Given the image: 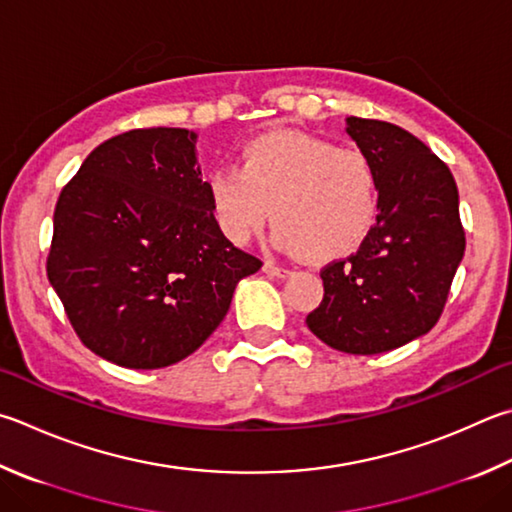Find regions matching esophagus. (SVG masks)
Listing matches in <instances>:
<instances>
[{
    "label": "esophagus",
    "instance_id": "obj_1",
    "mask_svg": "<svg viewBox=\"0 0 512 512\" xmlns=\"http://www.w3.org/2000/svg\"><path fill=\"white\" fill-rule=\"evenodd\" d=\"M264 273L271 275V277H288L293 271H291V268L280 266V264H275V262H266L264 264Z\"/></svg>",
    "mask_w": 512,
    "mask_h": 512
}]
</instances>
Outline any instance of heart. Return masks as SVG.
I'll list each match as a JSON object with an SVG mask.
<instances>
[{
    "instance_id": "1",
    "label": "heart",
    "mask_w": 512,
    "mask_h": 512,
    "mask_svg": "<svg viewBox=\"0 0 512 512\" xmlns=\"http://www.w3.org/2000/svg\"><path fill=\"white\" fill-rule=\"evenodd\" d=\"M208 199L217 228L232 244H246L273 208L277 246L331 259L356 250L374 228L380 179L358 150L271 132L244 145L237 167L208 174Z\"/></svg>"
}]
</instances>
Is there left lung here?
<instances>
[{
    "mask_svg": "<svg viewBox=\"0 0 512 512\" xmlns=\"http://www.w3.org/2000/svg\"><path fill=\"white\" fill-rule=\"evenodd\" d=\"M380 179L376 226L351 257L320 273L324 297L306 327L324 345L374 356L430 331L466 250L454 176L430 147L383 120L347 118Z\"/></svg>",
    "mask_w": 512,
    "mask_h": 512,
    "instance_id": "left-lung-1",
    "label": "left lung"
}]
</instances>
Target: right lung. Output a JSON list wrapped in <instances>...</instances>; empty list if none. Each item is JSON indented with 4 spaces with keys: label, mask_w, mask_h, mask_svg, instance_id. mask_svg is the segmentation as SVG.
<instances>
[{
    "label": "right lung",
    "mask_w": 512,
    "mask_h": 512,
    "mask_svg": "<svg viewBox=\"0 0 512 512\" xmlns=\"http://www.w3.org/2000/svg\"><path fill=\"white\" fill-rule=\"evenodd\" d=\"M259 268L217 228L190 129L109 138L55 206L46 275L85 347L120 367L188 358Z\"/></svg>",
    "instance_id": "obj_1"
}]
</instances>
